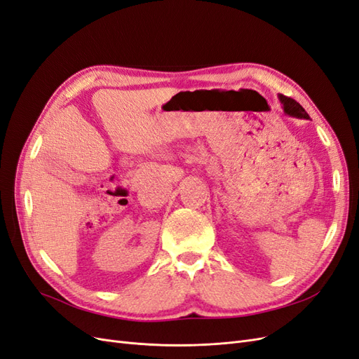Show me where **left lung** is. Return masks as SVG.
Wrapping results in <instances>:
<instances>
[{
  "label": "left lung",
  "instance_id": "obj_1",
  "mask_svg": "<svg viewBox=\"0 0 359 359\" xmlns=\"http://www.w3.org/2000/svg\"><path fill=\"white\" fill-rule=\"evenodd\" d=\"M280 100H281V103H283V109L286 114H289L292 116H298V118H306V119L310 118L309 114L304 111V107L298 102L290 99V97L280 95Z\"/></svg>",
  "mask_w": 359,
  "mask_h": 359
}]
</instances>
